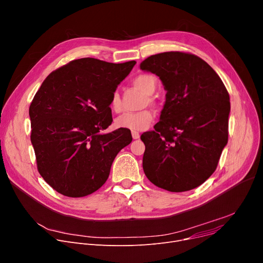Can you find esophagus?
Wrapping results in <instances>:
<instances>
[{
  "label": "esophagus",
  "mask_w": 263,
  "mask_h": 263,
  "mask_svg": "<svg viewBox=\"0 0 263 263\" xmlns=\"http://www.w3.org/2000/svg\"><path fill=\"white\" fill-rule=\"evenodd\" d=\"M132 136L134 139H139L140 138V134L138 132H132Z\"/></svg>",
  "instance_id": "esophagus-1"
}]
</instances>
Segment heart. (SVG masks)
Returning <instances> with one entry per match:
<instances>
[{
	"mask_svg": "<svg viewBox=\"0 0 263 263\" xmlns=\"http://www.w3.org/2000/svg\"><path fill=\"white\" fill-rule=\"evenodd\" d=\"M133 83L136 87H138L139 89H141L147 95L153 93L158 86V81L156 77L152 74H140L134 79ZM148 101L149 102H153L154 99L149 97ZM109 106L111 110L115 112H120L122 110L120 95L117 91H114L110 96ZM154 118L155 115L151 109L126 112L122 116H120L116 120V125L120 128H125L133 132H141L146 129L149 126V124L153 122Z\"/></svg>",
	"mask_w": 263,
	"mask_h": 263,
	"instance_id": "heart-1",
	"label": "heart"
}]
</instances>
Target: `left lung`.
Listing matches in <instances>:
<instances>
[{"instance_id": "8db88e82", "label": "left lung", "mask_w": 263, "mask_h": 263, "mask_svg": "<svg viewBox=\"0 0 263 263\" xmlns=\"http://www.w3.org/2000/svg\"><path fill=\"white\" fill-rule=\"evenodd\" d=\"M140 68L156 73L166 90L155 130L141 136L143 171L160 189L174 193L196 189L216 171L228 143L229 92L204 60L190 52L154 54Z\"/></svg>"}]
</instances>
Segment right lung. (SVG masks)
Wrapping results in <instances>:
<instances>
[{
	"instance_id": "add662e5",
	"label": "right lung",
	"mask_w": 263,
	"mask_h": 263,
	"mask_svg": "<svg viewBox=\"0 0 263 263\" xmlns=\"http://www.w3.org/2000/svg\"><path fill=\"white\" fill-rule=\"evenodd\" d=\"M136 61H70L44 80L29 107L36 167L58 193L90 195L109 176L118 153L132 142L129 129L102 134L112 122L110 96Z\"/></svg>"
}]
</instances>
